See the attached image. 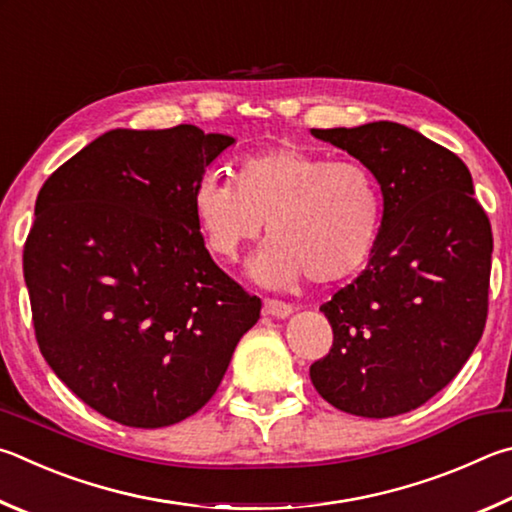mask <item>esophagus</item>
<instances>
[{"instance_id":"34e87169","label":"esophagus","mask_w":512,"mask_h":512,"mask_svg":"<svg viewBox=\"0 0 512 512\" xmlns=\"http://www.w3.org/2000/svg\"><path fill=\"white\" fill-rule=\"evenodd\" d=\"M263 310H265V315L276 317V319H285V317H290L292 312H294L290 303H283V301H276V299H265L263 301Z\"/></svg>"}]
</instances>
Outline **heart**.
I'll list each match as a JSON object with an SVG mask.
<instances>
[{
	"label": "heart",
	"instance_id": "1",
	"mask_svg": "<svg viewBox=\"0 0 512 512\" xmlns=\"http://www.w3.org/2000/svg\"><path fill=\"white\" fill-rule=\"evenodd\" d=\"M191 209L220 261H233L267 222L272 240L251 258L249 276L267 288H292L306 276L328 285L360 272L378 247L384 197L362 161L283 143L240 159L236 182L220 170L204 173Z\"/></svg>",
	"mask_w": 512,
	"mask_h": 512
}]
</instances>
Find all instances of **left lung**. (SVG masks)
I'll return each mask as SVG.
<instances>
[{
    "label": "left lung",
    "instance_id": "8db88e82",
    "mask_svg": "<svg viewBox=\"0 0 512 512\" xmlns=\"http://www.w3.org/2000/svg\"><path fill=\"white\" fill-rule=\"evenodd\" d=\"M369 166L384 220L366 270L319 310L333 348L310 366L353 416H400L454 380L488 317L492 231L463 161L393 121L310 130Z\"/></svg>",
    "mask_w": 512,
    "mask_h": 512
}]
</instances>
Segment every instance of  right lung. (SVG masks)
I'll return each mask as SVG.
<instances>
[{"label":"right lung","instance_id":"1","mask_svg":"<svg viewBox=\"0 0 512 512\" xmlns=\"http://www.w3.org/2000/svg\"><path fill=\"white\" fill-rule=\"evenodd\" d=\"M233 143L195 125L116 128L40 188L24 245L35 337L51 371L114 423L193 416L261 317L191 209L195 182Z\"/></svg>","mask_w":512,"mask_h":512}]
</instances>
